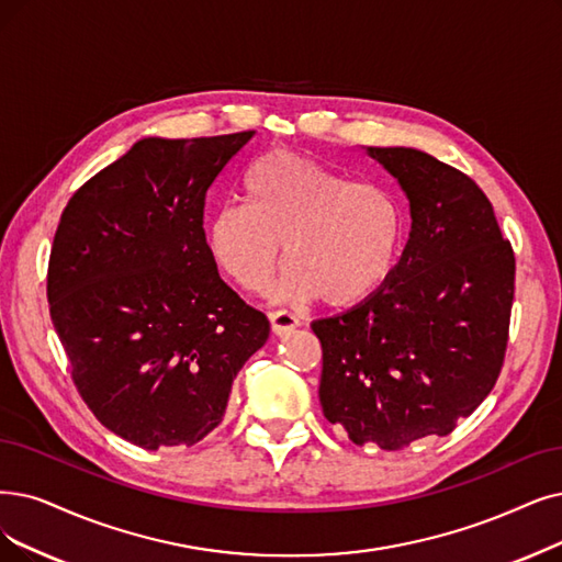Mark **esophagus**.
I'll return each mask as SVG.
<instances>
[{"mask_svg":"<svg viewBox=\"0 0 562 562\" xmlns=\"http://www.w3.org/2000/svg\"><path fill=\"white\" fill-rule=\"evenodd\" d=\"M269 325H272V331H274L277 336H283V334H288V331H293V329L300 325V321H297L295 313H290V311L281 308V311L269 313Z\"/></svg>","mask_w":562,"mask_h":562,"instance_id":"esophagus-1","label":"esophagus"}]
</instances>
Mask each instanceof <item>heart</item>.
I'll return each mask as SVG.
<instances>
[{"instance_id":"obj_1","label":"heart","mask_w":562,"mask_h":562,"mask_svg":"<svg viewBox=\"0 0 562 562\" xmlns=\"http://www.w3.org/2000/svg\"><path fill=\"white\" fill-rule=\"evenodd\" d=\"M246 203H221L207 221L214 260L239 288L262 293L281 258L277 295L352 306L392 277L406 235L396 198L311 156L274 149L241 179Z\"/></svg>"}]
</instances>
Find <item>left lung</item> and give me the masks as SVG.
Segmentation results:
<instances>
[{
    "label": "left lung",
    "instance_id": "1",
    "mask_svg": "<svg viewBox=\"0 0 562 562\" xmlns=\"http://www.w3.org/2000/svg\"><path fill=\"white\" fill-rule=\"evenodd\" d=\"M411 203V237L383 288L311 325L321 406L355 445L401 450L447 436L501 375L514 251L484 191L413 147H367Z\"/></svg>",
    "mask_w": 562,
    "mask_h": 562
}]
</instances>
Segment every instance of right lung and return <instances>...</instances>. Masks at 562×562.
Returning a JSON list of instances; mask_svg holds the SVG:
<instances>
[{"mask_svg":"<svg viewBox=\"0 0 562 562\" xmlns=\"http://www.w3.org/2000/svg\"><path fill=\"white\" fill-rule=\"evenodd\" d=\"M143 138L64 207L48 304L97 419L143 447H191L226 415L233 380L269 336L218 277L205 195L254 138Z\"/></svg>","mask_w":562,"mask_h":562,"instance_id":"1","label":"right lung"}]
</instances>
